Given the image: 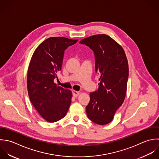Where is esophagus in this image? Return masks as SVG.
Returning <instances> with one entry per match:
<instances>
[{
    "label": "esophagus",
    "mask_w": 159,
    "mask_h": 159,
    "mask_svg": "<svg viewBox=\"0 0 159 159\" xmlns=\"http://www.w3.org/2000/svg\"><path fill=\"white\" fill-rule=\"evenodd\" d=\"M79 94H80L79 92H77V91H75V90L72 91V95L74 97H77V96L79 95Z\"/></svg>",
    "instance_id": "obj_1"
}]
</instances>
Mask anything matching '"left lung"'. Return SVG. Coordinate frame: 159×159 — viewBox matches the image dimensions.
Returning <instances> with one entry per match:
<instances>
[{"mask_svg":"<svg viewBox=\"0 0 159 159\" xmlns=\"http://www.w3.org/2000/svg\"><path fill=\"white\" fill-rule=\"evenodd\" d=\"M80 43L93 51L95 70L100 74L98 90L90 93L86 113L92 121L105 125L113 120L124 102L129 75L128 59L122 46L107 34H95Z\"/></svg>","mask_w":159,"mask_h":159,"instance_id":"1","label":"left lung"}]
</instances>
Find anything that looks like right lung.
<instances>
[{"label":"right lung","mask_w":159,"mask_h":159,"mask_svg":"<svg viewBox=\"0 0 159 159\" xmlns=\"http://www.w3.org/2000/svg\"><path fill=\"white\" fill-rule=\"evenodd\" d=\"M61 36L50 37L35 49L27 73V89L30 102L41 116L54 123L63 118L70 105L72 92L54 82L61 70L64 51L77 42Z\"/></svg>","instance_id":"right-lung-1"}]
</instances>
